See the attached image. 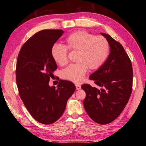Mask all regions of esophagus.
<instances>
[{"mask_svg": "<svg viewBox=\"0 0 146 146\" xmlns=\"http://www.w3.org/2000/svg\"><path fill=\"white\" fill-rule=\"evenodd\" d=\"M76 90H80L81 88V86L80 85H78V84H76Z\"/></svg>", "mask_w": 146, "mask_h": 146, "instance_id": "esophagus-1", "label": "esophagus"}]
</instances>
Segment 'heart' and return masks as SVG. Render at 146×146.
<instances>
[{
    "label": "heart",
    "mask_w": 146,
    "mask_h": 146,
    "mask_svg": "<svg viewBox=\"0 0 146 146\" xmlns=\"http://www.w3.org/2000/svg\"><path fill=\"white\" fill-rule=\"evenodd\" d=\"M66 46L55 44L51 48V56L60 66L68 63V50L77 51L76 64L68 66L61 72V77L74 83H80L88 69H99L107 60L110 44L104 36H96L85 30L73 32L64 39Z\"/></svg>",
    "instance_id": "b5f03b06"
}]
</instances>
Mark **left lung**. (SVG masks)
I'll list each match as a JSON object with an SVG mask.
<instances>
[{"mask_svg": "<svg viewBox=\"0 0 146 146\" xmlns=\"http://www.w3.org/2000/svg\"><path fill=\"white\" fill-rule=\"evenodd\" d=\"M107 39L110 53L104 64L90 76L96 87L83 84L86 92L83 105L89 116L99 124L116 119L125 107L133 86V69L123 46L109 35L100 33Z\"/></svg>", "mask_w": 146, "mask_h": 146, "instance_id": "8db88e82", "label": "left lung"}]
</instances>
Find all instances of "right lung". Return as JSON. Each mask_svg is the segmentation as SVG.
<instances>
[{"label":"right lung","mask_w":146,"mask_h":146,"mask_svg":"<svg viewBox=\"0 0 146 146\" xmlns=\"http://www.w3.org/2000/svg\"><path fill=\"white\" fill-rule=\"evenodd\" d=\"M63 33L62 30L39 31L24 44L17 56L16 81L20 98L31 116L45 125L62 116L76 90L74 83L68 80H60L56 89L48 85L58 68L51 48Z\"/></svg>","instance_id":"right-lung-1"}]
</instances>
